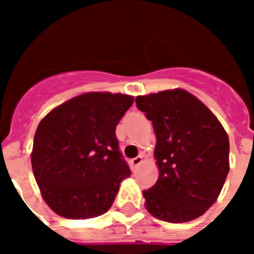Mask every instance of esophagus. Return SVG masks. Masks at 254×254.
Masks as SVG:
<instances>
[{
    "mask_svg": "<svg viewBox=\"0 0 254 254\" xmlns=\"http://www.w3.org/2000/svg\"><path fill=\"white\" fill-rule=\"evenodd\" d=\"M141 162H143V156L139 155V156H136V158H134V159L130 160V164H131L132 168H136Z\"/></svg>",
    "mask_w": 254,
    "mask_h": 254,
    "instance_id": "34e87169",
    "label": "esophagus"
}]
</instances>
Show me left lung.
Segmentation results:
<instances>
[{"instance_id":"1","label":"left lung","mask_w":254,"mask_h":254,"mask_svg":"<svg viewBox=\"0 0 254 254\" xmlns=\"http://www.w3.org/2000/svg\"><path fill=\"white\" fill-rule=\"evenodd\" d=\"M151 122L159 178L144 190L151 215L169 223L189 222L217 200L229 172V139L214 114L182 89L138 96Z\"/></svg>"}]
</instances>
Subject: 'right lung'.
<instances>
[{"label":"right lung","instance_id":"1","mask_svg":"<svg viewBox=\"0 0 254 254\" xmlns=\"http://www.w3.org/2000/svg\"><path fill=\"white\" fill-rule=\"evenodd\" d=\"M132 103L130 95L87 92L40 122L31 164L42 198L59 215L89 219L111 207L131 174L115 129Z\"/></svg>","mask_w":254,"mask_h":254}]
</instances>
